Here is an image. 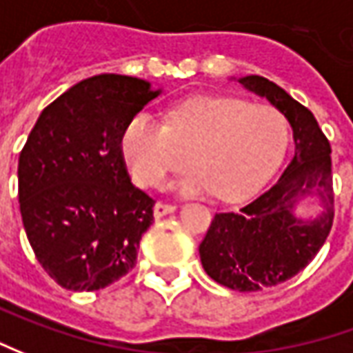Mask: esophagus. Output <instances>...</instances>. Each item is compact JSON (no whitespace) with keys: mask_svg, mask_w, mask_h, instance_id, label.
Returning <instances> with one entry per match:
<instances>
[{"mask_svg":"<svg viewBox=\"0 0 353 353\" xmlns=\"http://www.w3.org/2000/svg\"><path fill=\"white\" fill-rule=\"evenodd\" d=\"M174 211H176V207L174 205H168V203H156L154 205V216L156 219H162V216L174 213Z\"/></svg>","mask_w":353,"mask_h":353,"instance_id":"obj_1","label":"esophagus"}]
</instances>
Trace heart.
I'll return each instance as SVG.
<instances>
[{
	"label": "heart",
	"mask_w": 353,
	"mask_h": 353,
	"mask_svg": "<svg viewBox=\"0 0 353 353\" xmlns=\"http://www.w3.org/2000/svg\"><path fill=\"white\" fill-rule=\"evenodd\" d=\"M287 121L270 105L238 97L201 95L176 105L165 125L140 113L121 137L130 177L142 188H160L185 164L193 168L174 181L179 193L214 191L221 199L250 195L272 176L287 148Z\"/></svg>",
	"instance_id": "1"
}]
</instances>
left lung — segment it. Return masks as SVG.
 <instances>
[{
  "label": "left lung",
  "mask_w": 353,
  "mask_h": 353,
  "mask_svg": "<svg viewBox=\"0 0 353 353\" xmlns=\"http://www.w3.org/2000/svg\"><path fill=\"white\" fill-rule=\"evenodd\" d=\"M236 81L289 121L295 154L274 188L240 211L214 214L199 256L216 283L260 291L297 275L322 248L334 219L332 160L330 144L307 107L268 78L242 76ZM305 199L316 200L321 213L301 217L296 209Z\"/></svg>",
  "instance_id": "left-lung-1"
}]
</instances>
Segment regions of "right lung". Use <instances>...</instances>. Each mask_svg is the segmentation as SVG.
I'll list each match as a JSON object with an SVG mask.
<instances>
[{
    "mask_svg": "<svg viewBox=\"0 0 353 353\" xmlns=\"http://www.w3.org/2000/svg\"><path fill=\"white\" fill-rule=\"evenodd\" d=\"M160 93L146 79L119 74L81 79L44 109L19 154L25 232L64 289H103L137 263L154 201L130 183L121 137Z\"/></svg>",
    "mask_w": 353,
    "mask_h": 353,
    "instance_id": "right-lung-1",
    "label": "right lung"
}]
</instances>
